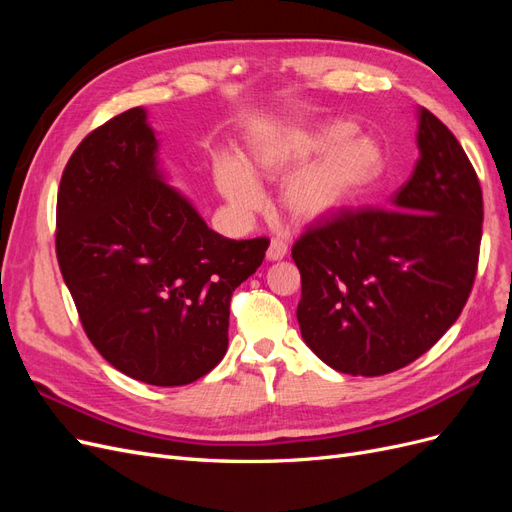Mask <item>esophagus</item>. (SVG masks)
I'll return each mask as SVG.
<instances>
[{
	"label": "esophagus",
	"mask_w": 512,
	"mask_h": 512,
	"mask_svg": "<svg viewBox=\"0 0 512 512\" xmlns=\"http://www.w3.org/2000/svg\"><path fill=\"white\" fill-rule=\"evenodd\" d=\"M288 254V243L284 239H271V245L267 250L269 260H282Z\"/></svg>",
	"instance_id": "esophagus-1"
}]
</instances>
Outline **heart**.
<instances>
[{
  "label": "heart",
  "instance_id": "obj_1",
  "mask_svg": "<svg viewBox=\"0 0 512 512\" xmlns=\"http://www.w3.org/2000/svg\"><path fill=\"white\" fill-rule=\"evenodd\" d=\"M359 132L356 123L333 119L312 128H282L252 147V170L265 177L290 173L282 185V205L294 220L312 222L333 215L384 170V153L376 141ZM220 192L239 211L262 205V192L247 166L222 156L215 164Z\"/></svg>",
  "mask_w": 512,
  "mask_h": 512
}]
</instances>
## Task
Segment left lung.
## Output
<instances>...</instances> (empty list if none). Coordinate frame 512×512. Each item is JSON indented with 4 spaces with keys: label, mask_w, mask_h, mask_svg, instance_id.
<instances>
[{
    "label": "left lung",
    "mask_w": 512,
    "mask_h": 512,
    "mask_svg": "<svg viewBox=\"0 0 512 512\" xmlns=\"http://www.w3.org/2000/svg\"><path fill=\"white\" fill-rule=\"evenodd\" d=\"M412 177L391 207L339 209L292 245L305 344L350 376L410 365L453 327L472 292L483 190L444 123L421 108Z\"/></svg>",
    "instance_id": "1"
}]
</instances>
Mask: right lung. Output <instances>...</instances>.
Returning <instances> with one entry per match:
<instances>
[{
    "mask_svg": "<svg viewBox=\"0 0 512 512\" xmlns=\"http://www.w3.org/2000/svg\"><path fill=\"white\" fill-rule=\"evenodd\" d=\"M156 149L141 106L83 138L57 190L55 252L104 359L134 380L183 386L224 359L232 292L269 239L211 230L162 183Z\"/></svg>",
    "mask_w": 512,
    "mask_h": 512,
    "instance_id": "1",
    "label": "right lung"
}]
</instances>
